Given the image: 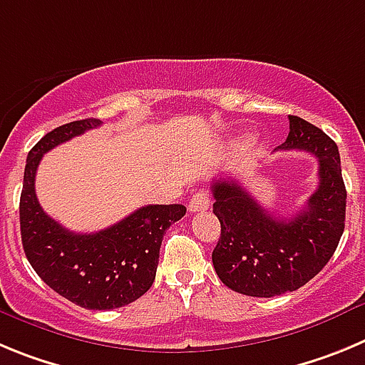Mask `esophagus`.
I'll use <instances>...</instances> for the list:
<instances>
[{
    "mask_svg": "<svg viewBox=\"0 0 365 365\" xmlns=\"http://www.w3.org/2000/svg\"><path fill=\"white\" fill-rule=\"evenodd\" d=\"M211 207V196L207 190H198L189 202V211L190 212H203Z\"/></svg>",
    "mask_w": 365,
    "mask_h": 365,
    "instance_id": "esophagus-1",
    "label": "esophagus"
}]
</instances>
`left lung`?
I'll use <instances>...</instances> for the list:
<instances>
[{
    "label": "left lung",
    "mask_w": 365,
    "mask_h": 365,
    "mask_svg": "<svg viewBox=\"0 0 365 365\" xmlns=\"http://www.w3.org/2000/svg\"><path fill=\"white\" fill-rule=\"evenodd\" d=\"M278 149L318 158V187L289 220L265 211L235 178L212 182V212L222 235L212 251L220 280L236 293L271 298L297 291L329 262L346 225V185L336 143L318 127L289 116Z\"/></svg>",
    "instance_id": "obj_1"
}]
</instances>
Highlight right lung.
<instances>
[{
    "mask_svg": "<svg viewBox=\"0 0 365 365\" xmlns=\"http://www.w3.org/2000/svg\"><path fill=\"white\" fill-rule=\"evenodd\" d=\"M96 118L71 121L45 134L31 149L19 200L21 244L32 269L56 293L72 304L109 311L130 304L153 285L163 232L183 218L185 207L145 205L98 232H72L41 209L36 196V170L43 154L85 130Z\"/></svg>",
    "mask_w": 365,
    "mask_h": 365,
    "instance_id": "add662e5",
    "label": "right lung"
}]
</instances>
